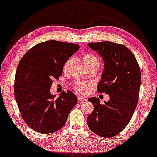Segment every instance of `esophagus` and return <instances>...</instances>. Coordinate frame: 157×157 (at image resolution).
<instances>
[{"label":"esophagus","instance_id":"esophagus-1","mask_svg":"<svg viewBox=\"0 0 157 157\" xmlns=\"http://www.w3.org/2000/svg\"><path fill=\"white\" fill-rule=\"evenodd\" d=\"M78 102L79 103H81V102H83L86 101V99L81 97V96H78Z\"/></svg>","mask_w":157,"mask_h":157}]
</instances>
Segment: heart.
Segmentation results:
<instances>
[{
  "label": "heart",
  "mask_w": 157,
  "mask_h": 157,
  "mask_svg": "<svg viewBox=\"0 0 157 157\" xmlns=\"http://www.w3.org/2000/svg\"><path fill=\"white\" fill-rule=\"evenodd\" d=\"M82 61L84 63V66L86 68H89L92 66H99L100 61L98 58L92 53H86L82 56ZM74 63L73 59L71 58L69 59L67 61L65 62L63 66V71L65 72H68L72 65ZM93 84L90 82H77L75 84V90L78 94L82 95H85L88 93L90 90V89L92 88Z\"/></svg>",
  "instance_id": "obj_1"
}]
</instances>
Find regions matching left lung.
Returning a JSON list of instances; mask_svg holds the SVG:
<instances>
[{
  "label": "left lung",
  "instance_id": "1",
  "mask_svg": "<svg viewBox=\"0 0 157 157\" xmlns=\"http://www.w3.org/2000/svg\"><path fill=\"white\" fill-rule=\"evenodd\" d=\"M105 62L97 91L109 94L110 100L100 103L98 98L88 99L94 111L87 118L90 129L96 135L111 138L128 124L138 101L141 72L135 56L125 46L105 41L88 43Z\"/></svg>",
  "mask_w": 157,
  "mask_h": 157
}]
</instances>
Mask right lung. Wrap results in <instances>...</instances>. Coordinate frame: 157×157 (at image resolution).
Segmentation results:
<instances>
[{"mask_svg": "<svg viewBox=\"0 0 157 157\" xmlns=\"http://www.w3.org/2000/svg\"><path fill=\"white\" fill-rule=\"evenodd\" d=\"M79 48L76 44L46 41L29 49L19 63L15 97L23 120L36 132L51 134L62 128L78 102L71 91H63L55 98L50 89L53 79L62 75L65 62Z\"/></svg>", "mask_w": 157, "mask_h": 157, "instance_id": "obj_1", "label": "right lung"}]
</instances>
